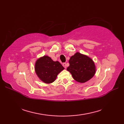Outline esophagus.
Listing matches in <instances>:
<instances>
[{"mask_svg": "<svg viewBox=\"0 0 124 124\" xmlns=\"http://www.w3.org/2000/svg\"><path fill=\"white\" fill-rule=\"evenodd\" d=\"M62 65H63V66L64 67V68H67V63H63Z\"/></svg>", "mask_w": 124, "mask_h": 124, "instance_id": "34e87169", "label": "esophagus"}]
</instances>
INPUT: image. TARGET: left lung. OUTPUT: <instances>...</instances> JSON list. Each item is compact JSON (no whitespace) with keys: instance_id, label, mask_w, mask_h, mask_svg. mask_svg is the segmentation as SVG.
<instances>
[{"instance_id":"left-lung-1","label":"left lung","mask_w":124,"mask_h":124,"mask_svg":"<svg viewBox=\"0 0 124 124\" xmlns=\"http://www.w3.org/2000/svg\"><path fill=\"white\" fill-rule=\"evenodd\" d=\"M69 62L70 65L67 70L71 73L73 79L78 82L85 83L95 75L94 63L86 55L76 53L70 57Z\"/></svg>"}]
</instances>
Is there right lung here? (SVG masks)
I'll use <instances>...</instances> for the list:
<instances>
[{
	"label": "right lung",
	"instance_id": "1",
	"mask_svg": "<svg viewBox=\"0 0 124 124\" xmlns=\"http://www.w3.org/2000/svg\"><path fill=\"white\" fill-rule=\"evenodd\" d=\"M64 69L58 61H53L51 57L44 56L37 61L35 71L40 79L47 84L52 83L56 79L57 75Z\"/></svg>",
	"mask_w": 124,
	"mask_h": 124
}]
</instances>
